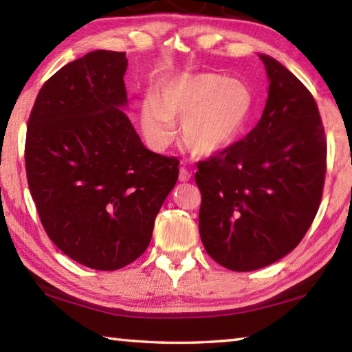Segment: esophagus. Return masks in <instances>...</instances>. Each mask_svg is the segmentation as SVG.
I'll list each match as a JSON object with an SVG mask.
<instances>
[{
    "mask_svg": "<svg viewBox=\"0 0 352 352\" xmlns=\"http://www.w3.org/2000/svg\"><path fill=\"white\" fill-rule=\"evenodd\" d=\"M180 182H188L190 180V172L186 168H180V174H178Z\"/></svg>",
    "mask_w": 352,
    "mask_h": 352,
    "instance_id": "1",
    "label": "esophagus"
}]
</instances>
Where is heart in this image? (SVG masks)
Here are the masks:
<instances>
[{
  "mask_svg": "<svg viewBox=\"0 0 352 352\" xmlns=\"http://www.w3.org/2000/svg\"><path fill=\"white\" fill-rule=\"evenodd\" d=\"M253 110L247 83L214 73L182 74L147 94L141 105V126L153 148L168 147L182 119L180 136L197 155L223 151L239 138Z\"/></svg>",
  "mask_w": 352,
  "mask_h": 352,
  "instance_id": "1",
  "label": "heart"
}]
</instances>
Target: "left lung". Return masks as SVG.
I'll return each instance as SVG.
<instances>
[{"label": "left lung", "mask_w": 352, "mask_h": 352, "mask_svg": "<svg viewBox=\"0 0 352 352\" xmlns=\"http://www.w3.org/2000/svg\"><path fill=\"white\" fill-rule=\"evenodd\" d=\"M269 99L245 138L197 163L199 231L225 269L252 272L290 253L323 197L327 144L317 102L300 79L261 54Z\"/></svg>", "instance_id": "8db88e82"}]
</instances>
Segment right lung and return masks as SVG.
Returning <instances> with one entry per match:
<instances>
[{"label": "right lung", "instance_id": "add662e5", "mask_svg": "<svg viewBox=\"0 0 352 352\" xmlns=\"http://www.w3.org/2000/svg\"><path fill=\"white\" fill-rule=\"evenodd\" d=\"M126 52L93 51L47 79L28 121V184L57 248L94 270L138 259L175 186L178 162L151 152L119 107Z\"/></svg>", "mask_w": 352, "mask_h": 352}]
</instances>
